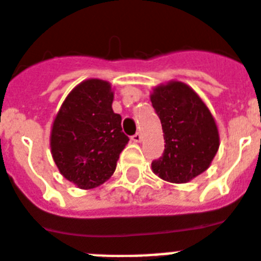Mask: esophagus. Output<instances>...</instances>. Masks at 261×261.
Masks as SVG:
<instances>
[{"label": "esophagus", "instance_id": "34e87169", "mask_svg": "<svg viewBox=\"0 0 261 261\" xmlns=\"http://www.w3.org/2000/svg\"><path fill=\"white\" fill-rule=\"evenodd\" d=\"M130 140H132L133 142H141L142 136L140 135V133H136V135H133L132 137H130Z\"/></svg>", "mask_w": 261, "mask_h": 261}]
</instances>
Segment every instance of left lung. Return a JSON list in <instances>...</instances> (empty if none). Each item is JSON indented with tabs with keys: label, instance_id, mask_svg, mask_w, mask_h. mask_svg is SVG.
Segmentation results:
<instances>
[{
	"label": "left lung",
	"instance_id": "left-lung-1",
	"mask_svg": "<svg viewBox=\"0 0 261 261\" xmlns=\"http://www.w3.org/2000/svg\"><path fill=\"white\" fill-rule=\"evenodd\" d=\"M150 101L162 124L164 154L153 173L171 184H186L208 169L219 148L213 115L193 88L182 82L155 87Z\"/></svg>",
	"mask_w": 261,
	"mask_h": 261
}]
</instances>
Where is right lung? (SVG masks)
<instances>
[{
  "label": "right lung",
  "instance_id": "1",
  "mask_svg": "<svg viewBox=\"0 0 261 261\" xmlns=\"http://www.w3.org/2000/svg\"><path fill=\"white\" fill-rule=\"evenodd\" d=\"M113 92L106 80H84L68 93L53 124L51 154L66 179L88 190L113 174L128 144L121 116L112 109Z\"/></svg>",
  "mask_w": 261,
  "mask_h": 261
}]
</instances>
